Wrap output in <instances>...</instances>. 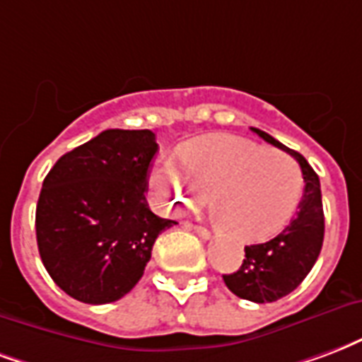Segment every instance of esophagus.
<instances>
[{
	"label": "esophagus",
	"mask_w": 362,
	"mask_h": 362,
	"mask_svg": "<svg viewBox=\"0 0 362 362\" xmlns=\"http://www.w3.org/2000/svg\"><path fill=\"white\" fill-rule=\"evenodd\" d=\"M192 230H194L195 234L199 235L202 240H209V238H211V232H209L205 226H192Z\"/></svg>",
	"instance_id": "1"
}]
</instances>
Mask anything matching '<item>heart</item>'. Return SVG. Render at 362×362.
<instances>
[{"mask_svg": "<svg viewBox=\"0 0 362 362\" xmlns=\"http://www.w3.org/2000/svg\"><path fill=\"white\" fill-rule=\"evenodd\" d=\"M180 172L157 163L149 186L167 209L202 205L211 192L218 221L240 240H263L288 226L303 197V174L290 155L251 141L202 140L176 153ZM257 182L255 194L239 188L243 175Z\"/></svg>", "mask_w": 362, "mask_h": 362, "instance_id": "b5f03b06", "label": "heart"}]
</instances>
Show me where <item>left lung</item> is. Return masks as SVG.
<instances>
[{"label": "left lung", "mask_w": 362, "mask_h": 362, "mask_svg": "<svg viewBox=\"0 0 362 362\" xmlns=\"http://www.w3.org/2000/svg\"><path fill=\"white\" fill-rule=\"evenodd\" d=\"M251 130L297 159L305 180L303 197L290 224L269 242L247 245L242 267L235 272L222 274L228 290L238 297L255 303H272L296 290L317 263L324 240L322 194L317 173L303 155L259 128Z\"/></svg>", "instance_id": "8db88e82"}]
</instances>
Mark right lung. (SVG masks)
Masks as SVG:
<instances>
[{
    "instance_id": "1",
    "label": "right lung",
    "mask_w": 362,
    "mask_h": 362,
    "mask_svg": "<svg viewBox=\"0 0 362 362\" xmlns=\"http://www.w3.org/2000/svg\"><path fill=\"white\" fill-rule=\"evenodd\" d=\"M151 130L111 128L74 147L45 176L36 240L45 270L82 303H113L144 276L157 235L174 221L147 205L157 153Z\"/></svg>"
}]
</instances>
